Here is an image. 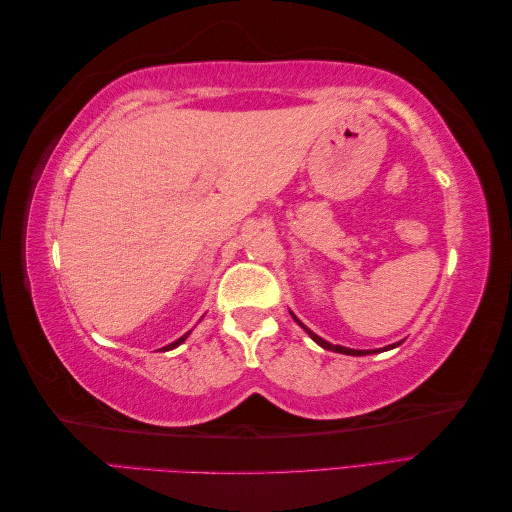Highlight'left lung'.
Masks as SVG:
<instances>
[{"label":"left lung","instance_id":"obj_1","mask_svg":"<svg viewBox=\"0 0 512 512\" xmlns=\"http://www.w3.org/2000/svg\"><path fill=\"white\" fill-rule=\"evenodd\" d=\"M290 314H292V312H290ZM292 318L297 320V324H301V329H305V333H307L309 337H312L314 342H316L318 346H322L324 350H333V352H339V354H350V356H363V354H371V352H376V350H352V348H344V346H333V344H329V342H327V339H322V337H320V335H316L314 331H309V329L305 327V324H303V322H301L297 316H294V314H292ZM399 344H401V342H399ZM399 344H391V346H386V348H382V350H391V348H397ZM378 352H380V350H378Z\"/></svg>","mask_w":512,"mask_h":512}]
</instances>
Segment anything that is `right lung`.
<instances>
[{"label":"right lung","mask_w":512,"mask_h":512,"mask_svg":"<svg viewBox=\"0 0 512 512\" xmlns=\"http://www.w3.org/2000/svg\"><path fill=\"white\" fill-rule=\"evenodd\" d=\"M188 335H190V331H188V333H185L183 337H179V339H177V342H173V344H168V346H164L162 350H173V348H177L179 344H183V342H185V339H188Z\"/></svg>","instance_id":"obj_1"}]
</instances>
